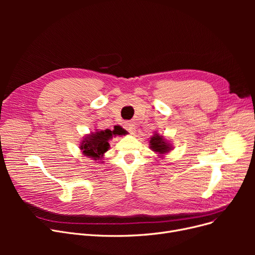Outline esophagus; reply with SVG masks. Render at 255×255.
Instances as JSON below:
<instances>
[{
	"mask_svg": "<svg viewBox=\"0 0 255 255\" xmlns=\"http://www.w3.org/2000/svg\"><path fill=\"white\" fill-rule=\"evenodd\" d=\"M125 129L129 131L130 133H134L135 132V125L132 122H126L125 123Z\"/></svg>",
	"mask_w": 255,
	"mask_h": 255,
	"instance_id": "obj_1",
	"label": "esophagus"
}]
</instances>
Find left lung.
Listing matches in <instances>:
<instances>
[{
  "label": "left lung",
  "mask_w": 255,
  "mask_h": 255,
  "mask_svg": "<svg viewBox=\"0 0 255 255\" xmlns=\"http://www.w3.org/2000/svg\"><path fill=\"white\" fill-rule=\"evenodd\" d=\"M150 144H151V149L155 152H158L159 154H164L170 150L169 145L165 142L164 138L162 136H160L159 134H157V133L154 136L151 137Z\"/></svg>",
  "instance_id": "obj_1"
}]
</instances>
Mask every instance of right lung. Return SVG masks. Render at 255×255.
<instances>
[{
	"label": "right lung",
	"instance_id": "add662e5",
	"mask_svg": "<svg viewBox=\"0 0 255 255\" xmlns=\"http://www.w3.org/2000/svg\"><path fill=\"white\" fill-rule=\"evenodd\" d=\"M125 134V130L120 126H115L114 130H101L92 133L91 135L85 137L80 145V150L87 156L94 159H100L102 155L110 149L109 140L116 135Z\"/></svg>",
	"mask_w": 255,
	"mask_h": 255
}]
</instances>
